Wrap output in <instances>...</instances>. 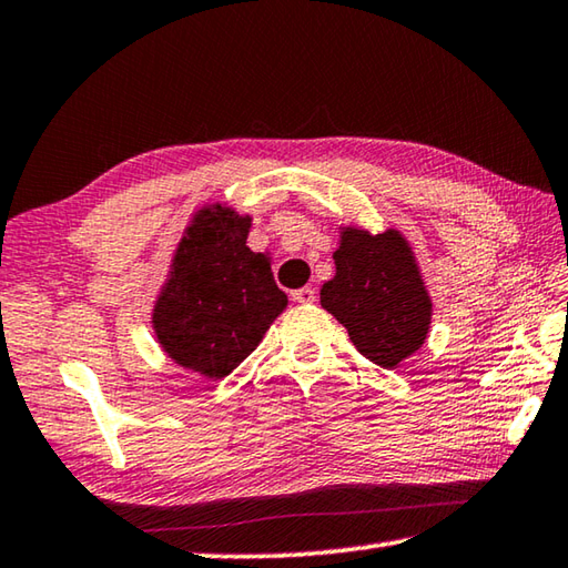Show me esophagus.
I'll use <instances>...</instances> for the list:
<instances>
[{
  "label": "esophagus",
  "mask_w": 568,
  "mask_h": 568,
  "mask_svg": "<svg viewBox=\"0 0 568 568\" xmlns=\"http://www.w3.org/2000/svg\"><path fill=\"white\" fill-rule=\"evenodd\" d=\"M293 301L295 303H303V305H311V303H315V291H313V287H301V291H293Z\"/></svg>",
  "instance_id": "34e87169"
}]
</instances>
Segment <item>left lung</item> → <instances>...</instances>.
<instances>
[{"instance_id":"1","label":"left lung","mask_w":568,"mask_h":568,"mask_svg":"<svg viewBox=\"0 0 568 568\" xmlns=\"http://www.w3.org/2000/svg\"><path fill=\"white\" fill-rule=\"evenodd\" d=\"M335 277L321 287V305L348 328L361 355L393 368L426 341L430 297L416 261L396 230L368 235L343 230L333 253Z\"/></svg>"}]
</instances>
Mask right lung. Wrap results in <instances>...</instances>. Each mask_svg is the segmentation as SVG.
Segmentation results:
<instances>
[{"label": "right lung", "instance_id": "add662e5", "mask_svg": "<svg viewBox=\"0 0 568 568\" xmlns=\"http://www.w3.org/2000/svg\"><path fill=\"white\" fill-rule=\"evenodd\" d=\"M247 230L233 210H200L152 315L170 358L207 378L230 376L287 305L267 257L245 245Z\"/></svg>", "mask_w": 568, "mask_h": 568}]
</instances>
